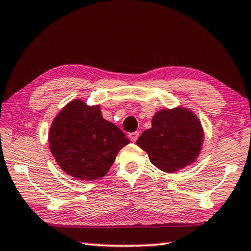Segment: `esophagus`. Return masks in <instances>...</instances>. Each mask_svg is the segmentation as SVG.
I'll list each match as a JSON object with an SVG mask.
<instances>
[{"mask_svg":"<svg viewBox=\"0 0 251 251\" xmlns=\"http://www.w3.org/2000/svg\"><path fill=\"white\" fill-rule=\"evenodd\" d=\"M128 137H129L130 140L133 141V143H134V141L138 139V137H139V132H137V131L136 132H131V133L128 134Z\"/></svg>","mask_w":251,"mask_h":251,"instance_id":"34e87169","label":"esophagus"}]
</instances>
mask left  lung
Listing matches in <instances>:
<instances>
[{"instance_id": "left-lung-1", "label": "left lung", "mask_w": 251, "mask_h": 251, "mask_svg": "<svg viewBox=\"0 0 251 251\" xmlns=\"http://www.w3.org/2000/svg\"><path fill=\"white\" fill-rule=\"evenodd\" d=\"M204 143V130L194 112L187 107L159 110L137 145L148 154L152 165L174 173L194 164Z\"/></svg>"}]
</instances>
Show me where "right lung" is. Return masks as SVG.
I'll use <instances>...</instances> for the list:
<instances>
[{"label":"right lung","mask_w":251,"mask_h":251,"mask_svg":"<svg viewBox=\"0 0 251 251\" xmlns=\"http://www.w3.org/2000/svg\"><path fill=\"white\" fill-rule=\"evenodd\" d=\"M129 143L119 126L103 118L100 105H87L82 100L65 105L49 132L50 151L57 164L81 181L103 177Z\"/></svg>","instance_id":"obj_1"}]
</instances>
